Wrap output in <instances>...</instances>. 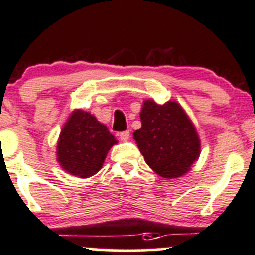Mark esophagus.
<instances>
[{
	"instance_id": "1",
	"label": "esophagus",
	"mask_w": 255,
	"mask_h": 255,
	"mask_svg": "<svg viewBox=\"0 0 255 255\" xmlns=\"http://www.w3.org/2000/svg\"><path fill=\"white\" fill-rule=\"evenodd\" d=\"M118 137H120V139L122 140V142H127V140L129 139V130H125V132L118 133Z\"/></svg>"
}]
</instances>
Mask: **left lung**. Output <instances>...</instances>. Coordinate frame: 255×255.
I'll return each instance as SVG.
<instances>
[{
  "label": "left lung",
  "mask_w": 255,
  "mask_h": 255,
  "mask_svg": "<svg viewBox=\"0 0 255 255\" xmlns=\"http://www.w3.org/2000/svg\"><path fill=\"white\" fill-rule=\"evenodd\" d=\"M140 121L142 128L133 135L145 163L166 179L186 174L199 158L201 144L182 107L175 101L158 105L146 100Z\"/></svg>",
  "instance_id": "8db88e82"
}]
</instances>
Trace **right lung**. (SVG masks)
I'll list each match as a JSON object with an SVG mask.
<instances>
[{
	"mask_svg": "<svg viewBox=\"0 0 255 255\" xmlns=\"http://www.w3.org/2000/svg\"><path fill=\"white\" fill-rule=\"evenodd\" d=\"M117 143L107 127L91 113L76 110L64 125L56 155L61 168L71 175L89 177L102 168L107 153Z\"/></svg>",
	"mask_w": 255,
	"mask_h": 255,
	"instance_id": "add662e5",
	"label": "right lung"
}]
</instances>
